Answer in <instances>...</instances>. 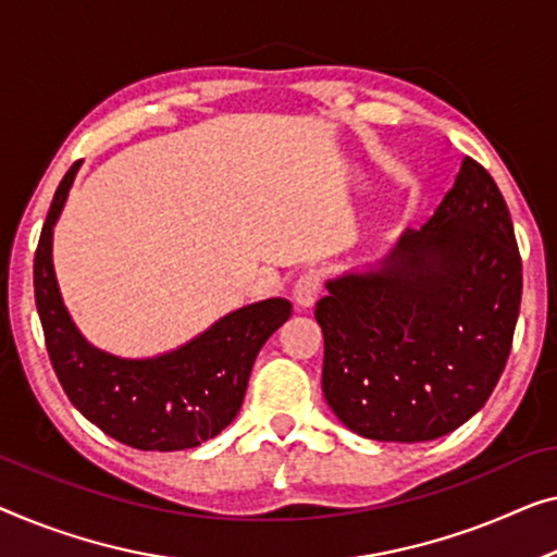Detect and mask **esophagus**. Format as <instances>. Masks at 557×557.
Wrapping results in <instances>:
<instances>
[{
  "label": "esophagus",
  "instance_id": "esophagus-1",
  "mask_svg": "<svg viewBox=\"0 0 557 557\" xmlns=\"http://www.w3.org/2000/svg\"><path fill=\"white\" fill-rule=\"evenodd\" d=\"M322 287V275L318 270H307L305 275H300V280L295 282L293 287V300L295 305L305 310V307H312L314 300H318Z\"/></svg>",
  "mask_w": 557,
  "mask_h": 557
}]
</instances>
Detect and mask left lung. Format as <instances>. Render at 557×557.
<instances>
[{
    "instance_id": "left-lung-1",
    "label": "left lung",
    "mask_w": 557,
    "mask_h": 557,
    "mask_svg": "<svg viewBox=\"0 0 557 557\" xmlns=\"http://www.w3.org/2000/svg\"><path fill=\"white\" fill-rule=\"evenodd\" d=\"M325 287L314 320L337 420L380 443L458 430L500 380L520 312L522 262L495 180L465 157L425 225Z\"/></svg>"
}]
</instances>
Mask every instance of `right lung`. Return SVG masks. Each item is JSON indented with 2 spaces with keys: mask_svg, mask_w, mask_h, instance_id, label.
I'll use <instances>...</instances> for the list:
<instances>
[{
  "mask_svg": "<svg viewBox=\"0 0 557 557\" xmlns=\"http://www.w3.org/2000/svg\"><path fill=\"white\" fill-rule=\"evenodd\" d=\"M79 162L57 187L35 255V300L52 368L85 418L135 450H187L220 435L243 408L257 352L293 314L285 297L220 318L189 343L154 358L95 347L66 312L52 264V235Z\"/></svg>",
  "mask_w": 557,
  "mask_h": 557,
  "instance_id": "obj_1",
  "label": "right lung"
}]
</instances>
